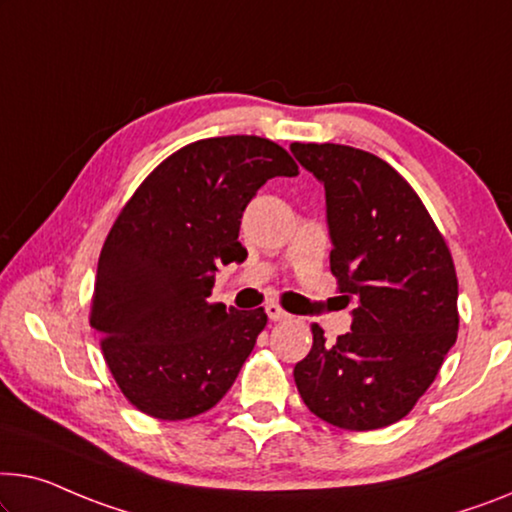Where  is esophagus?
Here are the masks:
<instances>
[{"label": "esophagus", "instance_id": "1", "mask_svg": "<svg viewBox=\"0 0 512 512\" xmlns=\"http://www.w3.org/2000/svg\"><path fill=\"white\" fill-rule=\"evenodd\" d=\"M266 315H269V319H273V322H282V319H289V312H285L280 308L278 303H266Z\"/></svg>", "mask_w": 512, "mask_h": 512}]
</instances>
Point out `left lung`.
<instances>
[{
	"label": "left lung",
	"mask_w": 512,
	"mask_h": 512,
	"mask_svg": "<svg viewBox=\"0 0 512 512\" xmlns=\"http://www.w3.org/2000/svg\"><path fill=\"white\" fill-rule=\"evenodd\" d=\"M324 183L331 273L356 301L352 331L312 349L294 381L312 414L342 430L398 423L430 388L457 340V276L444 236L416 190L386 160L345 144L294 142Z\"/></svg>",
	"instance_id": "8db88e82"
}]
</instances>
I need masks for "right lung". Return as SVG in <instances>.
<instances>
[{
    "mask_svg": "<svg viewBox=\"0 0 512 512\" xmlns=\"http://www.w3.org/2000/svg\"><path fill=\"white\" fill-rule=\"evenodd\" d=\"M296 174L266 137H209L165 158L121 209L98 257L89 324L142 414L183 421L232 388L266 312L209 303L216 271L246 259L239 227L257 190Z\"/></svg>",
    "mask_w": 512,
    "mask_h": 512,
    "instance_id": "1",
    "label": "right lung"
}]
</instances>
